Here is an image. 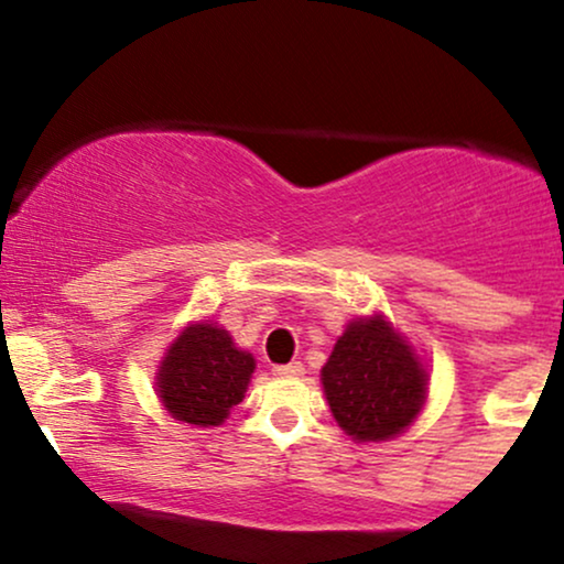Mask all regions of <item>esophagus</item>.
Instances as JSON below:
<instances>
[{
    "instance_id": "obj_1",
    "label": "esophagus",
    "mask_w": 564,
    "mask_h": 564,
    "mask_svg": "<svg viewBox=\"0 0 564 564\" xmlns=\"http://www.w3.org/2000/svg\"><path fill=\"white\" fill-rule=\"evenodd\" d=\"M273 371L278 373V377H291V379H296V377H302V373H304V366L300 364V360H294V364H286V366H275Z\"/></svg>"
}]
</instances>
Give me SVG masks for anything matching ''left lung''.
<instances>
[{"label": "left lung", "instance_id": "obj_1", "mask_svg": "<svg viewBox=\"0 0 564 564\" xmlns=\"http://www.w3.org/2000/svg\"><path fill=\"white\" fill-rule=\"evenodd\" d=\"M321 379L336 422L364 443L400 435L424 405V368L381 315L349 323Z\"/></svg>", "mask_w": 564, "mask_h": 564}]
</instances>
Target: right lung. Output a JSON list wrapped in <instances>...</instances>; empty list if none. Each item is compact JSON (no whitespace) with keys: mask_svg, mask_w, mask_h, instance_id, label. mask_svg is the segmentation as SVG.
Returning a JSON list of instances; mask_svg holds the SVG:
<instances>
[{"mask_svg":"<svg viewBox=\"0 0 564 564\" xmlns=\"http://www.w3.org/2000/svg\"><path fill=\"white\" fill-rule=\"evenodd\" d=\"M254 358L232 345L215 323H193L166 352L159 371V398L174 419L217 426L243 400Z\"/></svg>","mask_w":564,"mask_h":564,"instance_id":"obj_1","label":"right lung"}]
</instances>
